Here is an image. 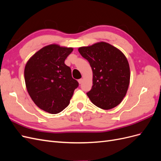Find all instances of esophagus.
<instances>
[{"mask_svg": "<svg viewBox=\"0 0 161 161\" xmlns=\"http://www.w3.org/2000/svg\"><path fill=\"white\" fill-rule=\"evenodd\" d=\"M78 82H79V84H81L82 82H83V79H79V80H78Z\"/></svg>", "mask_w": 161, "mask_h": 161, "instance_id": "34e87169", "label": "esophagus"}]
</instances>
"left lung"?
<instances>
[{
    "label": "left lung",
    "mask_w": 161,
    "mask_h": 161,
    "mask_svg": "<svg viewBox=\"0 0 161 161\" xmlns=\"http://www.w3.org/2000/svg\"><path fill=\"white\" fill-rule=\"evenodd\" d=\"M92 70V86L86 95L98 108L108 110L122 101L130 79L127 58L118 48L101 42L79 48Z\"/></svg>",
    "instance_id": "8db88e82"
}]
</instances>
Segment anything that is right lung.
<instances>
[{
	"instance_id": "1",
	"label": "right lung",
	"mask_w": 161,
	"mask_h": 161,
	"mask_svg": "<svg viewBox=\"0 0 161 161\" xmlns=\"http://www.w3.org/2000/svg\"><path fill=\"white\" fill-rule=\"evenodd\" d=\"M72 47L51 44L42 47L27 62L24 70L29 95L39 108L52 114L69 105L79 82L64 64Z\"/></svg>"
}]
</instances>
